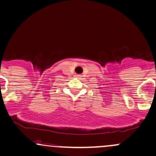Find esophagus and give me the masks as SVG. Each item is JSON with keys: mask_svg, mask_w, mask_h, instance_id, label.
I'll use <instances>...</instances> for the list:
<instances>
[{"mask_svg": "<svg viewBox=\"0 0 156 156\" xmlns=\"http://www.w3.org/2000/svg\"><path fill=\"white\" fill-rule=\"evenodd\" d=\"M76 77H77V78H80V77H81V75H77Z\"/></svg>", "mask_w": 156, "mask_h": 156, "instance_id": "34e87169", "label": "esophagus"}]
</instances>
